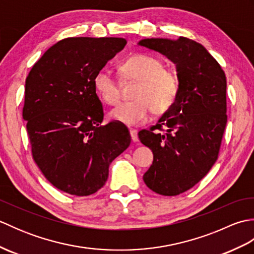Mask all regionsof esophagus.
<instances>
[{"label":"esophagus","instance_id":"obj_1","mask_svg":"<svg viewBox=\"0 0 254 254\" xmlns=\"http://www.w3.org/2000/svg\"><path fill=\"white\" fill-rule=\"evenodd\" d=\"M130 134H131V138L133 142H138V135H137V131L136 130H130Z\"/></svg>","mask_w":254,"mask_h":254}]
</instances>
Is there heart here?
<instances>
[{"label":"heart","mask_w":254,"mask_h":254,"mask_svg":"<svg viewBox=\"0 0 254 254\" xmlns=\"http://www.w3.org/2000/svg\"><path fill=\"white\" fill-rule=\"evenodd\" d=\"M127 79L138 82L133 101L121 102L109 112L111 120L134 127L147 120L154 110L164 113L175 104L179 93V79L170 68H165L159 59L148 55H135L121 65ZM94 86L108 105H116L121 96V84L109 69L96 74Z\"/></svg>","instance_id":"heart-1"}]
</instances>
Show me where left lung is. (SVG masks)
I'll use <instances>...</instances> for the list:
<instances>
[{
    "label": "left lung",
    "mask_w": 254,
    "mask_h": 254,
    "mask_svg": "<svg viewBox=\"0 0 254 254\" xmlns=\"http://www.w3.org/2000/svg\"><path fill=\"white\" fill-rule=\"evenodd\" d=\"M137 45L176 64L179 93L175 104L156 126L139 131L138 138L154 154L143 176L145 185L161 195H178L202 180L217 160L227 123L226 76L201 44L186 37L147 38Z\"/></svg>",
    "instance_id": "1"
}]
</instances>
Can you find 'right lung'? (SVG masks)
<instances>
[{"label":"right lung","instance_id":"obj_1","mask_svg":"<svg viewBox=\"0 0 254 254\" xmlns=\"http://www.w3.org/2000/svg\"><path fill=\"white\" fill-rule=\"evenodd\" d=\"M123 38H66L49 48L25 84L23 119L32 157L59 190L86 196L105 186L112 160L131 143L120 123L101 126L94 78L120 52Z\"/></svg>","mask_w":254,"mask_h":254}]
</instances>
